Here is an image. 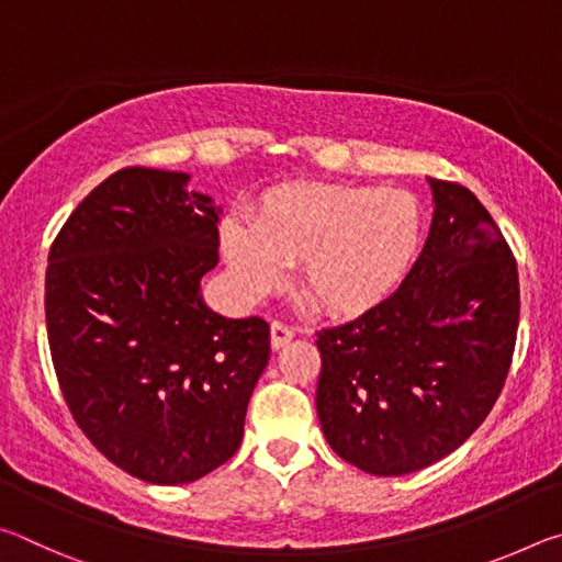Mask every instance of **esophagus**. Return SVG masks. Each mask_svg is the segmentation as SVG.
Wrapping results in <instances>:
<instances>
[{"mask_svg": "<svg viewBox=\"0 0 562 562\" xmlns=\"http://www.w3.org/2000/svg\"><path fill=\"white\" fill-rule=\"evenodd\" d=\"M292 337H294V329L288 327V325H282V322H272V325H270V345H272L274 351L282 349L284 345H290Z\"/></svg>", "mask_w": 562, "mask_h": 562, "instance_id": "esophagus-1", "label": "esophagus"}]
</instances>
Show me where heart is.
Returning a JSON list of instances; mask_svg holds the SVG:
<instances>
[{
	"label": "heart",
	"mask_w": 562,
	"mask_h": 562,
	"mask_svg": "<svg viewBox=\"0 0 562 562\" xmlns=\"http://www.w3.org/2000/svg\"><path fill=\"white\" fill-rule=\"evenodd\" d=\"M424 207L404 188L290 183L252 217L221 225L223 255L245 297H260L300 262V290L335 317L374 310L402 288L424 245Z\"/></svg>",
	"instance_id": "heart-1"
}]
</instances>
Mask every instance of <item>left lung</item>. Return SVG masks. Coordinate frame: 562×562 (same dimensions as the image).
Masks as SVG:
<instances>
[{"instance_id":"left-lung-1","label":"left lung","mask_w":562,"mask_h":562,"mask_svg":"<svg viewBox=\"0 0 562 562\" xmlns=\"http://www.w3.org/2000/svg\"><path fill=\"white\" fill-rule=\"evenodd\" d=\"M434 217L392 297L319 331L317 416L339 459L372 475L422 471L496 404L520 317L513 252L469 188L429 178Z\"/></svg>"}]
</instances>
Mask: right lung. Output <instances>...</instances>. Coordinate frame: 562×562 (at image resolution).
<instances>
[{
    "label": "right lung",
    "mask_w": 562,
    "mask_h": 562,
    "mask_svg": "<svg viewBox=\"0 0 562 562\" xmlns=\"http://www.w3.org/2000/svg\"><path fill=\"white\" fill-rule=\"evenodd\" d=\"M176 170L123 168L64 223L46 268L56 376L89 441L158 486L203 479L237 451L270 359L260 317L211 310L217 207Z\"/></svg>",
    "instance_id": "obj_1"
}]
</instances>
